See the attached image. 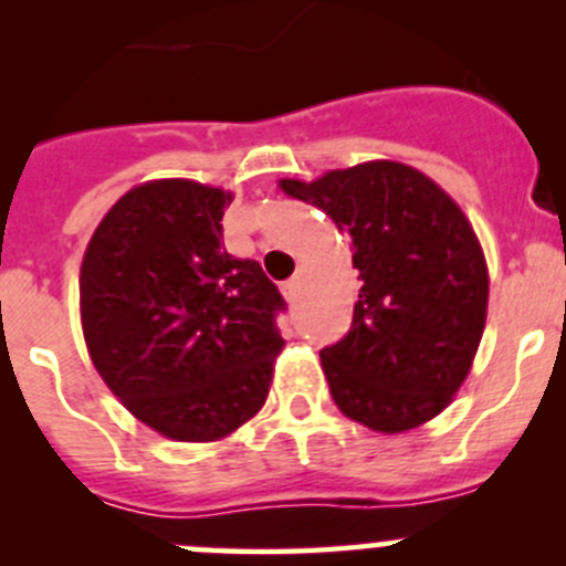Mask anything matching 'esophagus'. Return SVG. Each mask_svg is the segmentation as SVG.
Segmentation results:
<instances>
[{"label":"esophagus","instance_id":"1","mask_svg":"<svg viewBox=\"0 0 566 566\" xmlns=\"http://www.w3.org/2000/svg\"><path fill=\"white\" fill-rule=\"evenodd\" d=\"M301 276H293L290 279V282H284V287H282V293H284V298L290 301V304H295V301H298V295H301Z\"/></svg>","mask_w":566,"mask_h":566}]
</instances>
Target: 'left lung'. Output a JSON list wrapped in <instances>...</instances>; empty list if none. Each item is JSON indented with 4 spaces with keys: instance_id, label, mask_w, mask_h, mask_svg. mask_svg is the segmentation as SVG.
<instances>
[{
    "instance_id": "obj_1",
    "label": "left lung",
    "mask_w": 566,
    "mask_h": 566,
    "mask_svg": "<svg viewBox=\"0 0 566 566\" xmlns=\"http://www.w3.org/2000/svg\"><path fill=\"white\" fill-rule=\"evenodd\" d=\"M279 186L347 235L361 282L350 331L319 350L336 408L389 436L430 421L465 380L488 317V265L465 213L397 161Z\"/></svg>"
}]
</instances>
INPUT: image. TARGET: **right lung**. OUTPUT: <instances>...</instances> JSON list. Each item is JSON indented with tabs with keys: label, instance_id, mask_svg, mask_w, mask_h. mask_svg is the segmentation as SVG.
Returning a JSON list of instances; mask_svg holds the SVG:
<instances>
[{
	"label": "right lung",
	"instance_id": "obj_1",
	"mask_svg": "<svg viewBox=\"0 0 566 566\" xmlns=\"http://www.w3.org/2000/svg\"><path fill=\"white\" fill-rule=\"evenodd\" d=\"M232 193L150 180L114 202L84 251L90 358L125 408L172 441H219L265 405L284 298L256 260L227 254Z\"/></svg>",
	"mask_w": 566,
	"mask_h": 566
}]
</instances>
